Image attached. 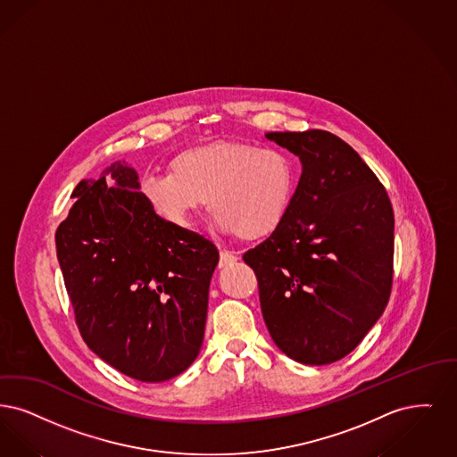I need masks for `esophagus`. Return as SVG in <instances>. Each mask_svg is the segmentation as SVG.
<instances>
[{
  "instance_id": "34e87169",
  "label": "esophagus",
  "mask_w": 457,
  "mask_h": 457,
  "mask_svg": "<svg viewBox=\"0 0 457 457\" xmlns=\"http://www.w3.org/2000/svg\"><path fill=\"white\" fill-rule=\"evenodd\" d=\"M238 256L236 253H232V251H221V253H220L219 268H225V266L236 262Z\"/></svg>"
}]
</instances>
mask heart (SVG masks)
I'll return each mask as SVG.
<instances>
[{
	"mask_svg": "<svg viewBox=\"0 0 457 457\" xmlns=\"http://www.w3.org/2000/svg\"><path fill=\"white\" fill-rule=\"evenodd\" d=\"M297 187V165L277 148L244 141L196 146L169 162V174H148L141 195L162 219L189 227L206 204L221 232L253 240L285 221Z\"/></svg>",
	"mask_w": 457,
	"mask_h": 457,
	"instance_id": "obj_1",
	"label": "heart"
}]
</instances>
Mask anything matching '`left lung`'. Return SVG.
<instances>
[{"label":"left lung","instance_id":"8db88e82","mask_svg":"<svg viewBox=\"0 0 457 457\" xmlns=\"http://www.w3.org/2000/svg\"><path fill=\"white\" fill-rule=\"evenodd\" d=\"M302 162L278 228L244 254L275 345L305 365L346 357L382 316L393 285L395 213L357 152L322 129L266 133Z\"/></svg>","mask_w":457,"mask_h":457}]
</instances>
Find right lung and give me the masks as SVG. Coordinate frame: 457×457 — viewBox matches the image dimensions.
Listing matches in <instances>:
<instances>
[{
    "mask_svg": "<svg viewBox=\"0 0 457 457\" xmlns=\"http://www.w3.org/2000/svg\"><path fill=\"white\" fill-rule=\"evenodd\" d=\"M71 198L56 253L83 341L128 378H176L203 345L215 244L160 219L124 160Z\"/></svg>",
    "mask_w": 457,
    "mask_h": 457,
    "instance_id": "1",
    "label": "right lung"
}]
</instances>
